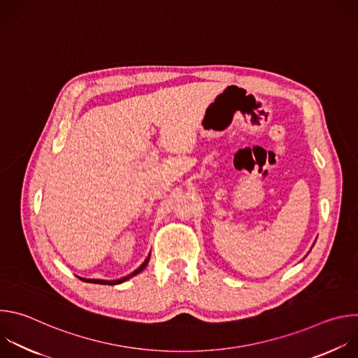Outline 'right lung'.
Masks as SVG:
<instances>
[{"mask_svg": "<svg viewBox=\"0 0 358 358\" xmlns=\"http://www.w3.org/2000/svg\"><path fill=\"white\" fill-rule=\"evenodd\" d=\"M148 261H150V253H148V257L145 258V261L134 271V272H131L130 275H127V276H123V278H120V279H115V280H103V279H86V278H79L80 280H83V282H87V283H97V285H119V283H123V282H126V280H129L130 278H133V276H136L137 273H140L145 266H147V264H148Z\"/></svg>", "mask_w": 358, "mask_h": 358, "instance_id": "obj_1", "label": "right lung"}]
</instances>
